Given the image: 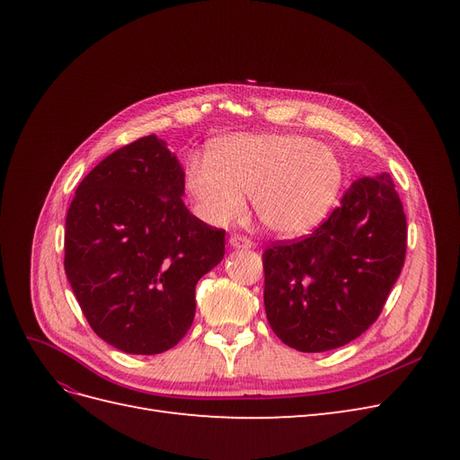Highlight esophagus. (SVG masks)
<instances>
[{"label":"esophagus","mask_w":460,"mask_h":460,"mask_svg":"<svg viewBox=\"0 0 460 460\" xmlns=\"http://www.w3.org/2000/svg\"><path fill=\"white\" fill-rule=\"evenodd\" d=\"M230 245L235 247V249H252L255 243H253L252 240H249V238H245V235L234 234L232 238H230Z\"/></svg>","instance_id":"1"}]
</instances>
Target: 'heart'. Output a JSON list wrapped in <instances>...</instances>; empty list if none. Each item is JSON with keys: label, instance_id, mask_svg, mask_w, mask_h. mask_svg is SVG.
<instances>
[{"label": "heart", "instance_id": "1", "mask_svg": "<svg viewBox=\"0 0 460 460\" xmlns=\"http://www.w3.org/2000/svg\"><path fill=\"white\" fill-rule=\"evenodd\" d=\"M184 184L198 215L228 226L252 196L261 225L294 235L313 228L338 196L341 164L309 137L291 134H238L220 142L211 161L191 157Z\"/></svg>", "mask_w": 460, "mask_h": 460}]
</instances>
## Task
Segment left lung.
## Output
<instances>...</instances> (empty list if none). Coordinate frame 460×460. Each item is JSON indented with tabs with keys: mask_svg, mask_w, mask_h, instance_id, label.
Returning a JSON list of instances; mask_svg holds the SVG:
<instances>
[{
	"mask_svg": "<svg viewBox=\"0 0 460 460\" xmlns=\"http://www.w3.org/2000/svg\"><path fill=\"white\" fill-rule=\"evenodd\" d=\"M407 253V218L392 176H363L305 238L264 249L272 332L303 353L353 341L380 316Z\"/></svg>",
	"mask_w": 460,
	"mask_h": 460,
	"instance_id": "8db88e82",
	"label": "left lung"
}]
</instances>
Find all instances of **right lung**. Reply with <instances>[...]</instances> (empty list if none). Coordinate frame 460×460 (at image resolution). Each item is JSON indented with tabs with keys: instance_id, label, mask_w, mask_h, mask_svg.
<instances>
[{
	"instance_id": "1",
	"label": "right lung",
	"mask_w": 460,
	"mask_h": 460,
	"mask_svg": "<svg viewBox=\"0 0 460 460\" xmlns=\"http://www.w3.org/2000/svg\"><path fill=\"white\" fill-rule=\"evenodd\" d=\"M182 196V166L151 134L93 166L68 207L65 274L92 330L124 353L157 355L182 340L199 278L225 257L226 232Z\"/></svg>"
}]
</instances>
